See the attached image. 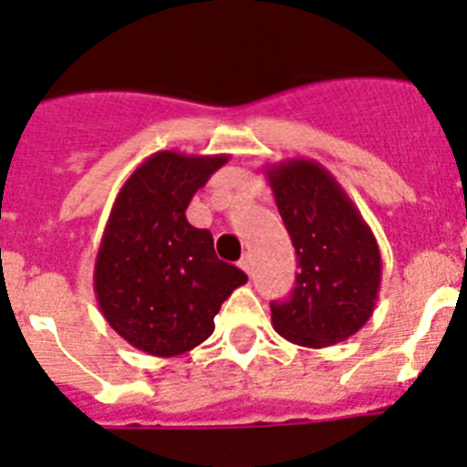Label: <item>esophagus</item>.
Here are the masks:
<instances>
[{
  "instance_id": "obj_1",
  "label": "esophagus",
  "mask_w": 467,
  "mask_h": 467,
  "mask_svg": "<svg viewBox=\"0 0 467 467\" xmlns=\"http://www.w3.org/2000/svg\"><path fill=\"white\" fill-rule=\"evenodd\" d=\"M239 267L244 270L246 275H251V270H254V263H251V256H244L242 261H239Z\"/></svg>"
}]
</instances>
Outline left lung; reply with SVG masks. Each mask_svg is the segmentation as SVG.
I'll use <instances>...</instances> for the list:
<instances>
[{
    "instance_id": "left-lung-1",
    "label": "left lung",
    "mask_w": 467,
    "mask_h": 467,
    "mask_svg": "<svg viewBox=\"0 0 467 467\" xmlns=\"http://www.w3.org/2000/svg\"><path fill=\"white\" fill-rule=\"evenodd\" d=\"M265 176L301 267L289 301L270 306L275 331L303 348L336 346L374 315L383 267L379 242L315 160H284L265 166Z\"/></svg>"
}]
</instances>
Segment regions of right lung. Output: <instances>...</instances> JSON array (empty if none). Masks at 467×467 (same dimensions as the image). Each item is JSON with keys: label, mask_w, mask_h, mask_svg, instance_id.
Here are the masks:
<instances>
[{"label": "right lung", "mask_w": 467, "mask_h": 467, "mask_svg": "<svg viewBox=\"0 0 467 467\" xmlns=\"http://www.w3.org/2000/svg\"><path fill=\"white\" fill-rule=\"evenodd\" d=\"M228 155H150L121 185L100 239L93 291L129 346L176 357L204 343L246 275L218 261L209 230L185 218L192 194Z\"/></svg>", "instance_id": "add662e5"}]
</instances>
